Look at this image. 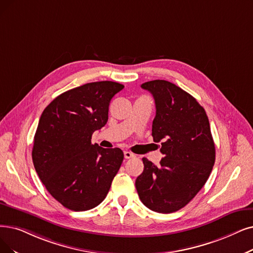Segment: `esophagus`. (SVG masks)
I'll return each instance as SVG.
<instances>
[{"label":"esophagus","instance_id":"obj_1","mask_svg":"<svg viewBox=\"0 0 253 253\" xmlns=\"http://www.w3.org/2000/svg\"><path fill=\"white\" fill-rule=\"evenodd\" d=\"M124 154H125V158L126 159H132V158L135 157V155L133 153H130V151H127V150H126Z\"/></svg>","mask_w":253,"mask_h":253}]
</instances>
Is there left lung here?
Masks as SVG:
<instances>
[{
	"label": "left lung",
	"instance_id": "obj_1",
	"mask_svg": "<svg viewBox=\"0 0 253 253\" xmlns=\"http://www.w3.org/2000/svg\"><path fill=\"white\" fill-rule=\"evenodd\" d=\"M141 87L155 98L151 135L161 142L164 158L159 166L142 159L136 189L149 210L173 213L195 197L213 169L216 153L209 118L193 96L168 81H149Z\"/></svg>",
	"mask_w": 253,
	"mask_h": 253
}]
</instances>
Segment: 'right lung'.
<instances>
[{"label":"right lung","instance_id":"1","mask_svg":"<svg viewBox=\"0 0 253 253\" xmlns=\"http://www.w3.org/2000/svg\"><path fill=\"white\" fill-rule=\"evenodd\" d=\"M124 87L102 81L70 89L40 116L33 164L48 193L68 210L97 207L123 163V150L92 144L91 137L107 124L111 99Z\"/></svg>","mask_w":253,"mask_h":253}]
</instances>
